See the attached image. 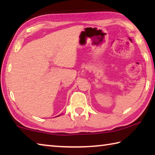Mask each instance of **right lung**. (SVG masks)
<instances>
[{
	"instance_id": "obj_1",
	"label": "right lung",
	"mask_w": 155,
	"mask_h": 155,
	"mask_svg": "<svg viewBox=\"0 0 155 155\" xmlns=\"http://www.w3.org/2000/svg\"><path fill=\"white\" fill-rule=\"evenodd\" d=\"M61 115V114H60ZM60 115H58V116H60ZM58 116H57V117H58Z\"/></svg>"
}]
</instances>
